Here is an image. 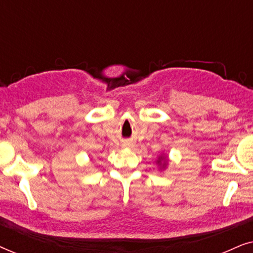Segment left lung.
Wrapping results in <instances>:
<instances>
[{"label": "left lung", "instance_id": "8db88e82", "mask_svg": "<svg viewBox=\"0 0 253 253\" xmlns=\"http://www.w3.org/2000/svg\"><path fill=\"white\" fill-rule=\"evenodd\" d=\"M161 160H164V159H162V158H159V161H158V162H161Z\"/></svg>", "mask_w": 253, "mask_h": 253}]
</instances>
